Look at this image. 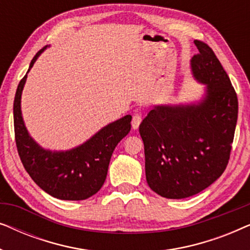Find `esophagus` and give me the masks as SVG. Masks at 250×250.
<instances>
[{
  "mask_svg": "<svg viewBox=\"0 0 250 250\" xmlns=\"http://www.w3.org/2000/svg\"><path fill=\"white\" fill-rule=\"evenodd\" d=\"M141 122H142L141 114H135L132 118V127L134 129H138L140 124H141Z\"/></svg>",
  "mask_w": 250,
  "mask_h": 250,
  "instance_id": "esophagus-1",
  "label": "esophagus"
}]
</instances>
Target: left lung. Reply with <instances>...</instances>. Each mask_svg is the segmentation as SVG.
<instances>
[{
  "label": "left lung",
  "mask_w": 250,
  "mask_h": 250,
  "mask_svg": "<svg viewBox=\"0 0 250 250\" xmlns=\"http://www.w3.org/2000/svg\"><path fill=\"white\" fill-rule=\"evenodd\" d=\"M191 70L206 94L198 104L156 105L140 125L150 189L168 199L199 193L227 168L238 98L214 51L196 40Z\"/></svg>",
  "instance_id": "8db88e82"
}]
</instances>
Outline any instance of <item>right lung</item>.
Wrapping results in <instances>:
<instances>
[{
	"label": "right lung",
	"mask_w": 250,
	"mask_h": 250,
	"mask_svg": "<svg viewBox=\"0 0 250 250\" xmlns=\"http://www.w3.org/2000/svg\"><path fill=\"white\" fill-rule=\"evenodd\" d=\"M45 47L35 54L28 71ZM27 74L20 81L13 102L16 145L23 167L34 182L50 196L61 200L87 199L104 186L112 152L131 131L132 116L126 115L110 123L74 149L67 151L43 149L29 135L21 116L20 102Z\"/></svg>",
	"instance_id": "right-lung-1"
}]
</instances>
